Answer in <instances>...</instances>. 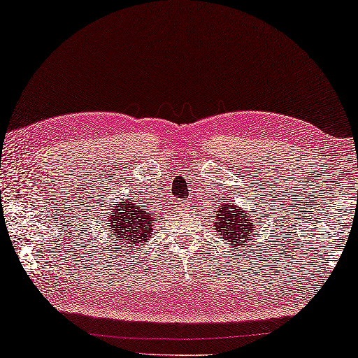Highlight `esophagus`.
I'll return each instance as SVG.
<instances>
[{
  "mask_svg": "<svg viewBox=\"0 0 358 358\" xmlns=\"http://www.w3.org/2000/svg\"><path fill=\"white\" fill-rule=\"evenodd\" d=\"M184 205H185V203H184Z\"/></svg>",
  "mask_w": 358,
  "mask_h": 358,
  "instance_id": "1",
  "label": "esophagus"
}]
</instances>
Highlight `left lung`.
Here are the masks:
<instances>
[{
  "label": "left lung",
  "mask_w": 358,
  "mask_h": 358,
  "mask_svg": "<svg viewBox=\"0 0 358 358\" xmlns=\"http://www.w3.org/2000/svg\"><path fill=\"white\" fill-rule=\"evenodd\" d=\"M251 217L248 210L236 208L234 203H224L222 206H219L216 214V232L219 234V238L238 250L251 240V234L255 232Z\"/></svg>",
  "instance_id": "obj_1"
}]
</instances>
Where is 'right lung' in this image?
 <instances>
[{"mask_svg":"<svg viewBox=\"0 0 358 358\" xmlns=\"http://www.w3.org/2000/svg\"><path fill=\"white\" fill-rule=\"evenodd\" d=\"M141 203L124 201L120 206H115L107 214V222L112 229L115 243L117 246L131 245L133 248L144 245L148 238H152V214L142 208Z\"/></svg>","mask_w":358,"mask_h":358,"instance_id":"1","label":"right lung"}]
</instances>
